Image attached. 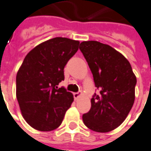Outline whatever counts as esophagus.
Returning <instances> with one entry per match:
<instances>
[{
	"instance_id": "esophagus-1",
	"label": "esophagus",
	"mask_w": 151,
	"mask_h": 151,
	"mask_svg": "<svg viewBox=\"0 0 151 151\" xmlns=\"http://www.w3.org/2000/svg\"><path fill=\"white\" fill-rule=\"evenodd\" d=\"M80 96L81 93H73V98H74L75 101H77V100L80 97Z\"/></svg>"
}]
</instances>
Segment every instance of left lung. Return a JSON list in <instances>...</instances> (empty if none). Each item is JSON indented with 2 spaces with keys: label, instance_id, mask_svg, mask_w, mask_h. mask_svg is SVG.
Listing matches in <instances>:
<instances>
[{
  "label": "left lung",
  "instance_id": "left-lung-1",
  "mask_svg": "<svg viewBox=\"0 0 151 151\" xmlns=\"http://www.w3.org/2000/svg\"><path fill=\"white\" fill-rule=\"evenodd\" d=\"M99 93L91 99V109L83 114L85 125L96 132H109L126 119L134 101L136 77L126 58L109 45L97 41L81 42Z\"/></svg>",
  "mask_w": 151,
  "mask_h": 151
}]
</instances>
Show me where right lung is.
Masks as SVG:
<instances>
[{
    "mask_svg": "<svg viewBox=\"0 0 151 151\" xmlns=\"http://www.w3.org/2000/svg\"><path fill=\"white\" fill-rule=\"evenodd\" d=\"M79 41L56 37L38 45L25 57L17 74V98L30 126L50 132L60 126L73 101L64 87V67L78 51Z\"/></svg>",
    "mask_w": 151,
    "mask_h": 151,
    "instance_id": "add662e5",
    "label": "right lung"
}]
</instances>
